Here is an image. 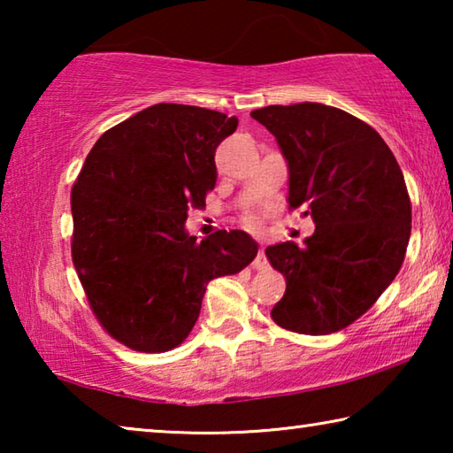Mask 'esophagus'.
Wrapping results in <instances>:
<instances>
[{
    "label": "esophagus",
    "mask_w": 453,
    "mask_h": 453,
    "mask_svg": "<svg viewBox=\"0 0 453 453\" xmlns=\"http://www.w3.org/2000/svg\"><path fill=\"white\" fill-rule=\"evenodd\" d=\"M254 267H256V270H259V272H264V270H267V267H270V264H267V257H265V248H264V245L257 250V256L254 259Z\"/></svg>",
    "instance_id": "esophagus-1"
}]
</instances>
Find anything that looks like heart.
I'll list each match as a JSON object with an SVG mask.
<instances>
[{
	"instance_id": "b5f03b06",
	"label": "heart",
	"mask_w": 453,
	"mask_h": 453,
	"mask_svg": "<svg viewBox=\"0 0 453 453\" xmlns=\"http://www.w3.org/2000/svg\"><path fill=\"white\" fill-rule=\"evenodd\" d=\"M243 224L248 226V227H251V229H257L259 226H262V218L257 216V213H245L243 216Z\"/></svg>"
}]
</instances>
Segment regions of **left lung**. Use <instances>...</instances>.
<instances>
[{
	"instance_id": "1",
	"label": "left lung",
	"mask_w": 453,
	"mask_h": 453,
	"mask_svg": "<svg viewBox=\"0 0 453 453\" xmlns=\"http://www.w3.org/2000/svg\"><path fill=\"white\" fill-rule=\"evenodd\" d=\"M251 118L275 135L289 167V210L316 232L303 245L265 250L286 278L272 319L294 334L326 335L354 324L400 272L411 202L395 156L351 113L324 104L267 105Z\"/></svg>"
}]
</instances>
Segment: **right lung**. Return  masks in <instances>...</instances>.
I'll list each match as a JSON object with an SVG mask.
<instances>
[{"mask_svg":"<svg viewBox=\"0 0 453 453\" xmlns=\"http://www.w3.org/2000/svg\"><path fill=\"white\" fill-rule=\"evenodd\" d=\"M237 118L157 104L99 137L72 188V259L89 308L126 348L162 354L194 329L208 283L257 245L240 229L197 242L188 211L216 186V150Z\"/></svg>","mask_w":453,"mask_h":453,"instance_id":"right-lung-1","label":"right lung"}]
</instances>
